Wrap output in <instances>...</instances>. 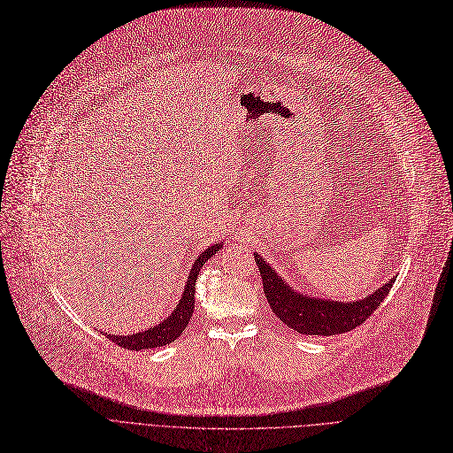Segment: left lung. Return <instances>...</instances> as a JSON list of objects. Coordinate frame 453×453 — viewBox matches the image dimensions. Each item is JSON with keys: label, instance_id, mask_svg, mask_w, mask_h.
<instances>
[{"label": "left lung", "instance_id": "8db88e82", "mask_svg": "<svg viewBox=\"0 0 453 453\" xmlns=\"http://www.w3.org/2000/svg\"><path fill=\"white\" fill-rule=\"evenodd\" d=\"M255 263L263 277L265 294L273 314L284 325L306 336H334L360 326L376 308H380V303L386 299L395 282V277L389 279L384 287L360 301H330L294 292L257 253Z\"/></svg>", "mask_w": 453, "mask_h": 453}]
</instances>
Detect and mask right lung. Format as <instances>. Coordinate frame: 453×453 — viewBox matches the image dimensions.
I'll return each instance as SVG.
<instances>
[{
	"instance_id": "right-lung-1",
	"label": "right lung",
	"mask_w": 453,
	"mask_h": 453,
	"mask_svg": "<svg viewBox=\"0 0 453 453\" xmlns=\"http://www.w3.org/2000/svg\"><path fill=\"white\" fill-rule=\"evenodd\" d=\"M222 244H214L209 246L203 253L198 255V258L195 260V266L188 273V280L185 284V290L183 296L180 299V303L176 304L174 312L166 318L165 321H161L159 325L149 328V330H142L137 332V334L132 336H113L108 334V338L123 349L128 350H141V349H154V347H163L166 343H173L176 338H180L181 332L185 330V326L188 325L190 318H193L195 312V292H196V279L198 273L202 270V266L207 263V260L220 251Z\"/></svg>"
}]
</instances>
